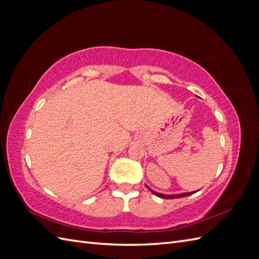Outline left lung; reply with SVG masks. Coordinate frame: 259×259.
Listing matches in <instances>:
<instances>
[{"label": "left lung", "mask_w": 259, "mask_h": 259, "mask_svg": "<svg viewBox=\"0 0 259 259\" xmlns=\"http://www.w3.org/2000/svg\"><path fill=\"white\" fill-rule=\"evenodd\" d=\"M149 188V187H148ZM149 190H150L153 194L158 195V197L160 198H163V199H178V198H184V197H187V195H190V194H193L194 192H188V193H180V194H163V193H159V192H155L153 190H151L150 188H149Z\"/></svg>", "instance_id": "1"}]
</instances>
